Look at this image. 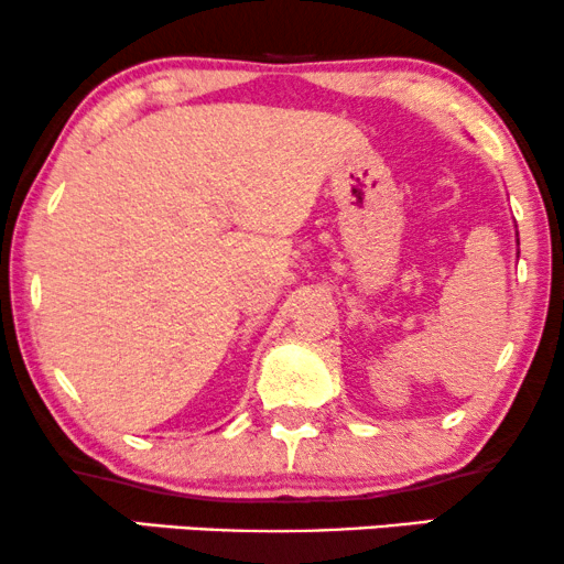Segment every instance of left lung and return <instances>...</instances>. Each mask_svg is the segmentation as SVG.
Segmentation results:
<instances>
[{"label":"left lung","instance_id":"left-lung-1","mask_svg":"<svg viewBox=\"0 0 564 564\" xmlns=\"http://www.w3.org/2000/svg\"><path fill=\"white\" fill-rule=\"evenodd\" d=\"M518 246H520V242H518Z\"/></svg>","mask_w":564,"mask_h":564}]
</instances>
